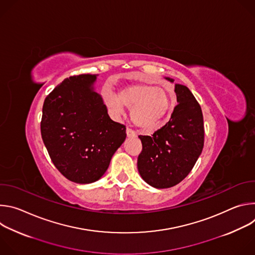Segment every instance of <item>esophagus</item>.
Returning <instances> with one entry per match:
<instances>
[{
	"label": "esophagus",
	"instance_id": "1",
	"mask_svg": "<svg viewBox=\"0 0 255 255\" xmlns=\"http://www.w3.org/2000/svg\"><path fill=\"white\" fill-rule=\"evenodd\" d=\"M126 134H127L128 137H136V133L132 129H130V128L126 129Z\"/></svg>",
	"mask_w": 255,
	"mask_h": 255
}]
</instances>
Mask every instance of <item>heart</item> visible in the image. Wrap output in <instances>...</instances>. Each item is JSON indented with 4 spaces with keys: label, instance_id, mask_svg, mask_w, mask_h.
I'll return each instance as SVG.
<instances>
[{
    "label": "heart",
    "instance_id": "obj_1",
    "mask_svg": "<svg viewBox=\"0 0 255 255\" xmlns=\"http://www.w3.org/2000/svg\"><path fill=\"white\" fill-rule=\"evenodd\" d=\"M122 102L132 108L131 119L134 125L147 132L158 128L171 109V100L167 93L146 83L125 86L119 91V98L110 91L107 92L106 104L115 117L124 113Z\"/></svg>",
    "mask_w": 255,
    "mask_h": 255
}]
</instances>
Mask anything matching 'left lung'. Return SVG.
Wrapping results in <instances>:
<instances>
[{
    "label": "left lung",
    "mask_w": 255,
    "mask_h": 255,
    "mask_svg": "<svg viewBox=\"0 0 255 255\" xmlns=\"http://www.w3.org/2000/svg\"><path fill=\"white\" fill-rule=\"evenodd\" d=\"M174 93L177 105L169 121L152 136H139L142 151L137 160L138 171L145 183L155 189L180 183L194 167L204 146V120L199 103L186 86L175 84Z\"/></svg>",
    "instance_id": "left-lung-1"
}]
</instances>
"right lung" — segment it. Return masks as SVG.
I'll return each mask as SVG.
<instances>
[{"label":"right lung","mask_w":255,"mask_h":255,"mask_svg":"<svg viewBox=\"0 0 255 255\" xmlns=\"http://www.w3.org/2000/svg\"><path fill=\"white\" fill-rule=\"evenodd\" d=\"M98 75L65 79L45 99L41 136L55 167L77 184H92L107 171L126 139V128L108 115L95 84Z\"/></svg>","instance_id":"obj_1"}]
</instances>
